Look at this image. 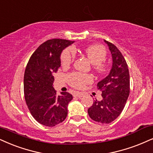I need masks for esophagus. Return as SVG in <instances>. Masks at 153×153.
<instances>
[{"label":"esophagus","instance_id":"34e87169","mask_svg":"<svg viewBox=\"0 0 153 153\" xmlns=\"http://www.w3.org/2000/svg\"><path fill=\"white\" fill-rule=\"evenodd\" d=\"M74 97H77L79 98H81V97H82L83 96H84V94L82 93V92L76 91L74 94Z\"/></svg>","mask_w":153,"mask_h":153}]
</instances>
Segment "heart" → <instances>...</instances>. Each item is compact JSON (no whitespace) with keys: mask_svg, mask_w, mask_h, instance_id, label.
Here are the masks:
<instances>
[{"mask_svg":"<svg viewBox=\"0 0 153 153\" xmlns=\"http://www.w3.org/2000/svg\"><path fill=\"white\" fill-rule=\"evenodd\" d=\"M86 56L94 65V70L100 74H104L108 71V65L105 62L107 56L106 50L100 45H92L84 50ZM76 57L74 49L71 47L64 50L61 54V63L64 67H67L73 63ZM69 84L74 88H82L86 84L92 82V77L89 74L80 72H73L67 76Z\"/></svg>","mask_w":153,"mask_h":153,"instance_id":"b5f03b06","label":"heart"}]
</instances>
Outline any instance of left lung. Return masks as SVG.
<instances>
[{
	"label": "left lung",
	"mask_w": 153,
	"mask_h": 153,
	"mask_svg": "<svg viewBox=\"0 0 153 153\" xmlns=\"http://www.w3.org/2000/svg\"><path fill=\"white\" fill-rule=\"evenodd\" d=\"M112 55L110 73L97 84L102 92L101 101H94L88 109L90 118L101 123H110L123 110L130 94V75L128 65L121 52L114 44L104 40Z\"/></svg>",
	"instance_id": "8db88e82"
}]
</instances>
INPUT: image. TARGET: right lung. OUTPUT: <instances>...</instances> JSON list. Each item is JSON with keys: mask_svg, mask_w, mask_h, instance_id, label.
I'll return each instance as SVG.
<instances>
[{"mask_svg": "<svg viewBox=\"0 0 153 153\" xmlns=\"http://www.w3.org/2000/svg\"><path fill=\"white\" fill-rule=\"evenodd\" d=\"M72 43L74 41L62 39L47 40L34 52L26 66L25 99L32 116L43 126L53 127L67 118V105L72 95L68 92L56 95L53 75L61 66L62 50Z\"/></svg>", "mask_w": 153, "mask_h": 153, "instance_id": "right-lung-1", "label": "right lung"}]
</instances>
